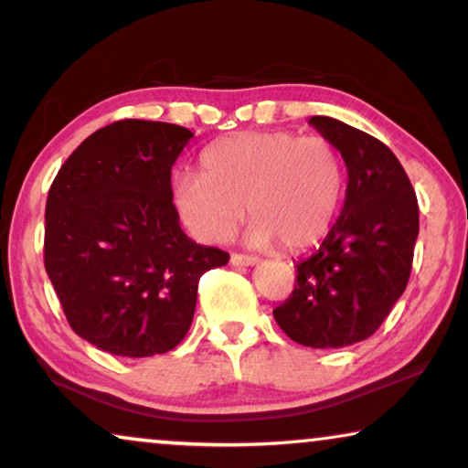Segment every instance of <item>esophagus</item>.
I'll return each instance as SVG.
<instances>
[{"label":"esophagus","mask_w":468,"mask_h":468,"mask_svg":"<svg viewBox=\"0 0 468 468\" xmlns=\"http://www.w3.org/2000/svg\"><path fill=\"white\" fill-rule=\"evenodd\" d=\"M258 258L253 255H242V253H232V264L234 266H255L258 264Z\"/></svg>","instance_id":"obj_1"}]
</instances>
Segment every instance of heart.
Here are the masks:
<instances>
[{"instance_id": "heart-1", "label": "heart", "mask_w": 468, "mask_h": 468, "mask_svg": "<svg viewBox=\"0 0 468 468\" xmlns=\"http://www.w3.org/2000/svg\"><path fill=\"white\" fill-rule=\"evenodd\" d=\"M343 191L345 165L330 140L240 132L202 153L200 175L172 181V204L183 226L204 242H226L247 207L251 245L279 242L300 251L328 234Z\"/></svg>"}]
</instances>
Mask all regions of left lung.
<instances>
[{
	"mask_svg": "<svg viewBox=\"0 0 468 468\" xmlns=\"http://www.w3.org/2000/svg\"><path fill=\"white\" fill-rule=\"evenodd\" d=\"M309 123L345 159L347 191L336 223L298 261L292 296L272 315L292 341L338 349L373 336L405 292L420 208L405 168L381 140L332 117Z\"/></svg>",
	"mask_w": 468,
	"mask_h": 468,
	"instance_id": "left-lung-1",
	"label": "left lung"
}]
</instances>
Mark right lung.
Masks as SVG:
<instances>
[{
    "instance_id": "1",
    "label": "right lung",
    "mask_w": 468,
    "mask_h": 468,
    "mask_svg": "<svg viewBox=\"0 0 468 468\" xmlns=\"http://www.w3.org/2000/svg\"><path fill=\"white\" fill-rule=\"evenodd\" d=\"M187 127L125 119L91 133L50 185L44 268L69 325L101 351L149 357L194 322L197 281L229 255L181 229L170 175Z\"/></svg>"
}]
</instances>
